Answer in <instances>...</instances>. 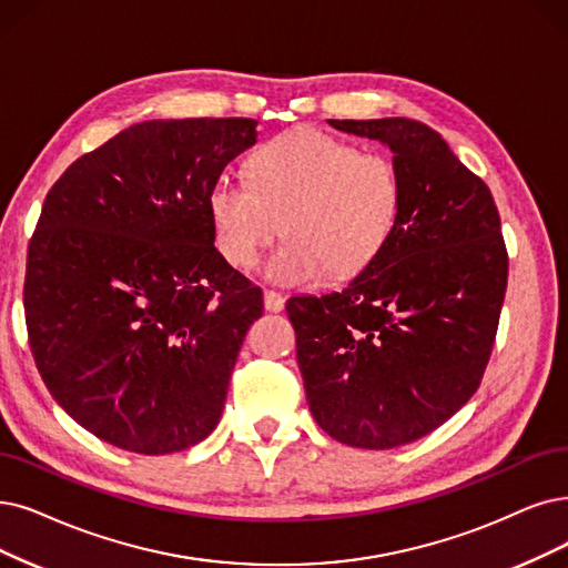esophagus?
Masks as SVG:
<instances>
[{
  "label": "esophagus",
  "instance_id": "obj_1",
  "mask_svg": "<svg viewBox=\"0 0 568 568\" xmlns=\"http://www.w3.org/2000/svg\"><path fill=\"white\" fill-rule=\"evenodd\" d=\"M263 301H265V310L267 312H282L284 310V296L277 291H265L263 293Z\"/></svg>",
  "mask_w": 568,
  "mask_h": 568
}]
</instances>
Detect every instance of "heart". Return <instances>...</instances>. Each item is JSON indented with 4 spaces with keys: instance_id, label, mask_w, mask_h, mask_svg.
<instances>
[{
    "instance_id": "b5f03b06",
    "label": "heart",
    "mask_w": 568,
    "mask_h": 568,
    "mask_svg": "<svg viewBox=\"0 0 568 568\" xmlns=\"http://www.w3.org/2000/svg\"><path fill=\"white\" fill-rule=\"evenodd\" d=\"M403 205V174L389 155L314 128L265 142L248 155L246 181L219 176L207 193L214 242L229 265L252 270L280 231L288 237L265 267L282 286L361 275L389 246Z\"/></svg>"
}]
</instances>
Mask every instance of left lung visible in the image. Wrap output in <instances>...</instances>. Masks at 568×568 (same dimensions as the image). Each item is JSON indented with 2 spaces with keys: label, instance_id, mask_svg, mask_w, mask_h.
<instances>
[{
  "label": "left lung",
  "instance_id": "obj_1",
  "mask_svg": "<svg viewBox=\"0 0 568 568\" xmlns=\"http://www.w3.org/2000/svg\"><path fill=\"white\" fill-rule=\"evenodd\" d=\"M389 146L405 184L398 231L347 288L286 303L310 413L331 438L392 449L478 392L508 284L501 219L436 130L410 119L328 121Z\"/></svg>",
  "mask_w": 568,
  "mask_h": 568
}]
</instances>
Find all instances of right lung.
Here are the masks:
<instances>
[{"label":"right lung","instance_id":"right-lung-1","mask_svg":"<svg viewBox=\"0 0 568 568\" xmlns=\"http://www.w3.org/2000/svg\"><path fill=\"white\" fill-rule=\"evenodd\" d=\"M256 125L134 123L43 200L22 291L30 349L62 410L121 449L172 455L221 419L263 291L216 252L207 193Z\"/></svg>","mask_w":568,"mask_h":568}]
</instances>
